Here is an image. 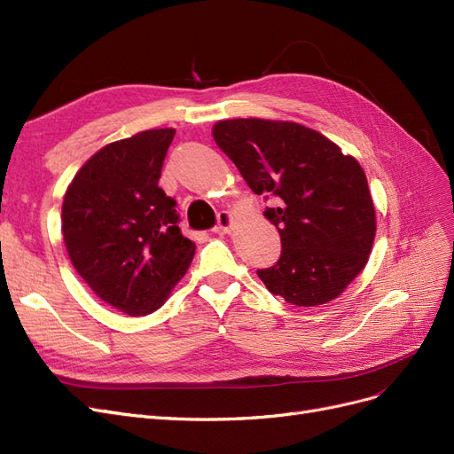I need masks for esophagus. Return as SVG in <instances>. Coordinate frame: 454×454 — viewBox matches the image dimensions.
Listing matches in <instances>:
<instances>
[{
    "label": "esophagus",
    "mask_w": 454,
    "mask_h": 454,
    "mask_svg": "<svg viewBox=\"0 0 454 454\" xmlns=\"http://www.w3.org/2000/svg\"><path fill=\"white\" fill-rule=\"evenodd\" d=\"M231 226V215L228 211H221L216 215V226L213 228L215 233H224Z\"/></svg>",
    "instance_id": "1"
}]
</instances>
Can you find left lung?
<instances>
[{
  "instance_id": "obj_1",
  "label": "left lung",
  "mask_w": 454,
  "mask_h": 454,
  "mask_svg": "<svg viewBox=\"0 0 454 454\" xmlns=\"http://www.w3.org/2000/svg\"><path fill=\"white\" fill-rule=\"evenodd\" d=\"M213 139L254 194L273 200L264 215L279 230L281 256L258 277L298 307L338 298L368 262L375 209L353 156L296 122L233 119Z\"/></svg>"
}]
</instances>
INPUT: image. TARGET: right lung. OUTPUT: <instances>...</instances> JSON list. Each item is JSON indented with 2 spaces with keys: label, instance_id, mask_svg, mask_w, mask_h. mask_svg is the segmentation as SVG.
I'll return each mask as SVG.
<instances>
[{
  "label": "right lung",
  "instance_id": "add662e5",
  "mask_svg": "<svg viewBox=\"0 0 454 454\" xmlns=\"http://www.w3.org/2000/svg\"><path fill=\"white\" fill-rule=\"evenodd\" d=\"M175 129H147L98 151L71 181L62 231L77 273L116 309L156 311L183 279L196 245L177 201L158 186Z\"/></svg>",
  "mask_w": 454,
  "mask_h": 454
}]
</instances>
